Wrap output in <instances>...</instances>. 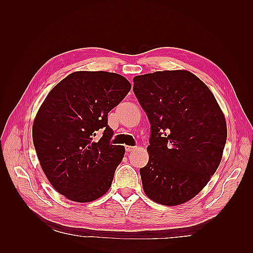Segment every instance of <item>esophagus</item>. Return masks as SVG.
I'll list each match as a JSON object with an SVG mask.
<instances>
[{"mask_svg":"<svg viewBox=\"0 0 253 253\" xmlns=\"http://www.w3.org/2000/svg\"><path fill=\"white\" fill-rule=\"evenodd\" d=\"M135 149H136L135 147H129V145H126V152H133Z\"/></svg>","mask_w":253,"mask_h":253,"instance_id":"34e87169","label":"esophagus"}]
</instances>
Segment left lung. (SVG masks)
Returning <instances> with one entry per match:
<instances>
[{"mask_svg": "<svg viewBox=\"0 0 253 253\" xmlns=\"http://www.w3.org/2000/svg\"><path fill=\"white\" fill-rule=\"evenodd\" d=\"M133 82L151 124L143 190L160 205H181L201 192L220 164L225 116L208 86L188 71L145 74Z\"/></svg>", "mask_w": 253, "mask_h": 253, "instance_id": "8db88e82", "label": "left lung"}]
</instances>
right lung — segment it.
<instances>
[{"mask_svg":"<svg viewBox=\"0 0 253 253\" xmlns=\"http://www.w3.org/2000/svg\"><path fill=\"white\" fill-rule=\"evenodd\" d=\"M129 89L118 74L75 72L40 106L33 126L35 149L51 186L68 200L93 202L110 189L126 150L111 144L108 114ZM98 130L104 133L97 141Z\"/></svg>","mask_w":253,"mask_h":253,"instance_id":"obj_1","label":"right lung"}]
</instances>
